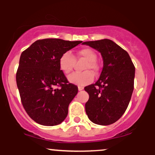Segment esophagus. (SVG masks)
<instances>
[{"instance_id": "1", "label": "esophagus", "mask_w": 155, "mask_h": 155, "mask_svg": "<svg viewBox=\"0 0 155 155\" xmlns=\"http://www.w3.org/2000/svg\"><path fill=\"white\" fill-rule=\"evenodd\" d=\"M78 89H79V91H81V90H83L84 87H83L82 86H78Z\"/></svg>"}]
</instances>
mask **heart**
<instances>
[{"label":"heart","instance_id":"b5f03b06","mask_svg":"<svg viewBox=\"0 0 155 155\" xmlns=\"http://www.w3.org/2000/svg\"><path fill=\"white\" fill-rule=\"evenodd\" d=\"M96 53L90 48H82L76 53V59L83 60L85 61L82 70L86 71L82 73H74L68 76V81L71 83L78 85H86L91 82L93 79V74H97L99 66L97 62ZM75 63V58L70 51H65L60 56L59 59V67L61 71L65 74H68L72 71ZM90 70L91 72L88 71Z\"/></svg>","mask_w":155,"mask_h":155}]
</instances>
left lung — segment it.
Returning <instances> with one entry per match:
<instances>
[{
	"label": "left lung",
	"instance_id": "8db88e82",
	"mask_svg": "<svg viewBox=\"0 0 155 155\" xmlns=\"http://www.w3.org/2000/svg\"><path fill=\"white\" fill-rule=\"evenodd\" d=\"M100 51L104 67L95 84L84 87L90 97L85 104L93 123L108 125L123 115L134 89L135 66L124 49L109 39L84 42Z\"/></svg>",
	"mask_w": 155,
	"mask_h": 155
}]
</instances>
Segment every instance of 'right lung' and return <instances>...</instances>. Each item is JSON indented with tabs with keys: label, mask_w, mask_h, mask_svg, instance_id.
I'll return each mask as SVG.
<instances>
[{
	"label": "right lung",
	"mask_w": 155,
	"mask_h": 155,
	"mask_svg": "<svg viewBox=\"0 0 155 155\" xmlns=\"http://www.w3.org/2000/svg\"><path fill=\"white\" fill-rule=\"evenodd\" d=\"M81 41L40 39L23 51L16 81L27 114L37 123L58 125L66 118L69 104L78 87L68 81L59 67V59Z\"/></svg>",
	"instance_id": "obj_1"
}]
</instances>
